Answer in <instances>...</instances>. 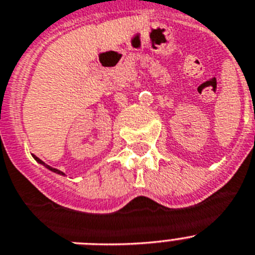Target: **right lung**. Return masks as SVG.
Returning a JSON list of instances; mask_svg holds the SVG:
<instances>
[{
  "label": "right lung",
  "instance_id": "1",
  "mask_svg": "<svg viewBox=\"0 0 255 255\" xmlns=\"http://www.w3.org/2000/svg\"><path fill=\"white\" fill-rule=\"evenodd\" d=\"M32 157L35 158V159H36V162H38V163H40V164H42V166H45V167L48 168V170H50L51 172H55V174H58V175H65V174H63V172H62V171L57 170V168H53V167H50V166H48V164H46V163H44V162H42V160L40 159V158H37V157H36V155H32Z\"/></svg>",
  "mask_w": 255,
  "mask_h": 255
}]
</instances>
